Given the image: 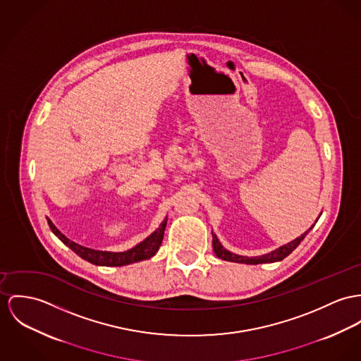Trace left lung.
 <instances>
[{
    "mask_svg": "<svg viewBox=\"0 0 361 361\" xmlns=\"http://www.w3.org/2000/svg\"><path fill=\"white\" fill-rule=\"evenodd\" d=\"M322 216V213H320ZM319 216V217H320ZM317 217V220H319ZM317 220L314 221V224L317 222ZM314 224L305 231L301 236H298L297 239L288 242L287 245H283L276 250H272L271 252H267V254H262V255H257V257H247V255H239V254H235V252H231L229 250L225 249L221 245V242L219 240L217 235L212 232L213 235V250L216 252V255L219 258H221L224 261H231V262H239V264H247V265H257V264H269V262H276V261H281L284 259L290 252H293L294 250L297 249L300 246V243L305 239L306 235L309 233V231H312V228L314 226Z\"/></svg>",
    "mask_w": 361,
    "mask_h": 361,
    "instance_id": "8db88e82",
    "label": "left lung"
}]
</instances>
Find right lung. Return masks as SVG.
I'll use <instances>...</instances> for the list:
<instances>
[{
	"label": "right lung",
	"mask_w": 361,
	"mask_h": 361,
	"mask_svg": "<svg viewBox=\"0 0 361 361\" xmlns=\"http://www.w3.org/2000/svg\"><path fill=\"white\" fill-rule=\"evenodd\" d=\"M48 224H49L52 232L67 247H70L77 255H80L87 262L93 264V265H100V267H123V265H129V264L148 259L157 254V251L159 250L162 245V240H164L167 217H165V220L161 222V225L157 228V231H154L148 238H145L142 242H140L139 245H136L135 247L126 250V251H118V252L89 249V247L81 246V245L70 240L67 236H64L49 219H48Z\"/></svg>",
	"instance_id": "1"
}]
</instances>
